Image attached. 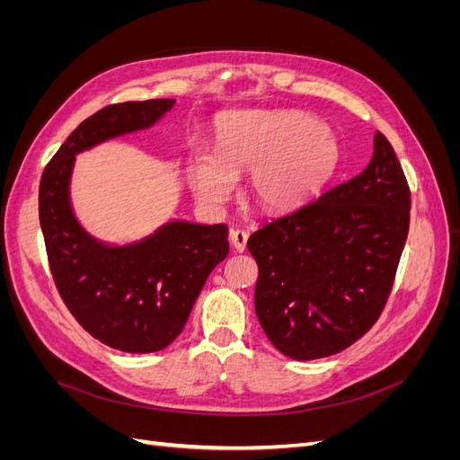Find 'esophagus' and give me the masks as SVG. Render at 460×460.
Wrapping results in <instances>:
<instances>
[{
    "mask_svg": "<svg viewBox=\"0 0 460 460\" xmlns=\"http://www.w3.org/2000/svg\"><path fill=\"white\" fill-rule=\"evenodd\" d=\"M230 242L232 247L235 249L238 253H243L247 249V232L243 230H230Z\"/></svg>",
    "mask_w": 460,
    "mask_h": 460,
    "instance_id": "1",
    "label": "esophagus"
}]
</instances>
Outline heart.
Segmentation results:
<instances>
[{"label": "heart", "instance_id": "heart-1", "mask_svg": "<svg viewBox=\"0 0 460 460\" xmlns=\"http://www.w3.org/2000/svg\"><path fill=\"white\" fill-rule=\"evenodd\" d=\"M336 144L314 117L299 111H238L220 122L218 151L201 149L191 166L196 198L220 208L252 172L255 201L272 213L296 208L324 186Z\"/></svg>", "mask_w": 460, "mask_h": 460}]
</instances>
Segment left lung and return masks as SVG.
<instances>
[{
	"mask_svg": "<svg viewBox=\"0 0 460 460\" xmlns=\"http://www.w3.org/2000/svg\"><path fill=\"white\" fill-rule=\"evenodd\" d=\"M411 191L395 151L374 134L367 169L249 235L255 311L282 355H336L372 328L409 234Z\"/></svg>",
	"mask_w": 460,
	"mask_h": 460,
	"instance_id": "8db88e82",
	"label": "left lung"
}]
</instances>
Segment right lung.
Returning a JSON list of instances; mask_svg holds the SVG:
<instances>
[{"mask_svg":"<svg viewBox=\"0 0 460 460\" xmlns=\"http://www.w3.org/2000/svg\"><path fill=\"white\" fill-rule=\"evenodd\" d=\"M176 100L109 105L66 137L40 182V226L55 286L95 340L124 353H155L184 330L203 284L228 255L226 225L172 218L130 243L97 240L75 215L76 155L151 128Z\"/></svg>","mask_w":460,"mask_h":460,"instance_id":"right-lung-1","label":"right lung"}]
</instances>
